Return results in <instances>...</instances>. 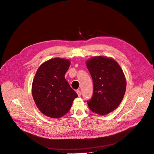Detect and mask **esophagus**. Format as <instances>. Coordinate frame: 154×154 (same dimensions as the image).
Listing matches in <instances>:
<instances>
[{"mask_svg":"<svg viewBox=\"0 0 154 154\" xmlns=\"http://www.w3.org/2000/svg\"><path fill=\"white\" fill-rule=\"evenodd\" d=\"M76 93H77V94H78V95L79 96V97H80L81 96V91H79V90H77L76 91Z\"/></svg>","mask_w":154,"mask_h":154,"instance_id":"1","label":"esophagus"}]
</instances>
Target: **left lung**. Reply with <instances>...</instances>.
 <instances>
[{
	"label": "left lung",
	"instance_id": "8db88e82",
	"mask_svg": "<svg viewBox=\"0 0 154 154\" xmlns=\"http://www.w3.org/2000/svg\"><path fill=\"white\" fill-rule=\"evenodd\" d=\"M86 66L94 84L93 95L87 101L89 108L98 114H107L119 106L125 95L124 72L115 60L105 56L91 58Z\"/></svg>",
	"mask_w": 154,
	"mask_h": 154
}]
</instances>
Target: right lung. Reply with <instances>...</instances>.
Returning a JSON list of instances; mask_svg holds the SVG:
<instances>
[{
  "instance_id": "obj_1",
  "label": "right lung",
  "mask_w": 154,
  "mask_h": 154,
  "mask_svg": "<svg viewBox=\"0 0 154 154\" xmlns=\"http://www.w3.org/2000/svg\"><path fill=\"white\" fill-rule=\"evenodd\" d=\"M70 61L54 58L42 63L36 72L32 94L38 109L51 118H60L70 109L77 94L70 86L65 75Z\"/></svg>"
}]
</instances>
